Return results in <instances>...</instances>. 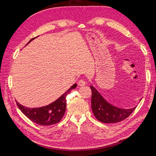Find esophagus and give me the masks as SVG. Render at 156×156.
<instances>
[{"label": "esophagus", "mask_w": 156, "mask_h": 156, "mask_svg": "<svg viewBox=\"0 0 156 156\" xmlns=\"http://www.w3.org/2000/svg\"><path fill=\"white\" fill-rule=\"evenodd\" d=\"M86 84V82L84 80H80L78 82V85L79 87H83Z\"/></svg>", "instance_id": "1"}]
</instances>
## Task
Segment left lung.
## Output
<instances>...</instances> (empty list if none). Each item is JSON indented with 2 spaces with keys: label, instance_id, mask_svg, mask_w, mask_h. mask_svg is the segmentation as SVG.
<instances>
[{
  "label": "left lung",
  "instance_id": "1",
  "mask_svg": "<svg viewBox=\"0 0 156 156\" xmlns=\"http://www.w3.org/2000/svg\"><path fill=\"white\" fill-rule=\"evenodd\" d=\"M92 90L91 106L95 117L104 123H114L127 118L136 108L125 109L111 105L102 97L97 89L90 86Z\"/></svg>",
  "mask_w": 156,
  "mask_h": 156
}]
</instances>
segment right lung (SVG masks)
I'll list each match as a JSON object with an SVG mask.
<instances>
[{
	"label": "right lung",
	"instance_id": "right-lung-1",
	"mask_svg": "<svg viewBox=\"0 0 156 156\" xmlns=\"http://www.w3.org/2000/svg\"><path fill=\"white\" fill-rule=\"evenodd\" d=\"M35 38L36 37L31 39L29 43L34 40ZM76 86H77L76 84L72 85L57 100L51 104L45 106V107L39 108H28L19 104L17 101H16V103L23 113L31 121L40 125L47 126L54 125L60 121L63 116L64 115L66 108V96L72 89H74Z\"/></svg>",
	"mask_w": 156,
	"mask_h": 156
}]
</instances>
